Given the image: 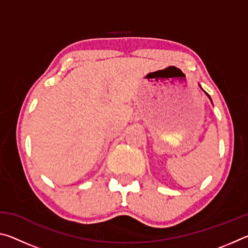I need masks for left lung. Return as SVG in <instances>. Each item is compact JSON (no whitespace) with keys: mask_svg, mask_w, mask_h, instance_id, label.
Returning <instances> with one entry per match:
<instances>
[{"mask_svg":"<svg viewBox=\"0 0 248 248\" xmlns=\"http://www.w3.org/2000/svg\"><path fill=\"white\" fill-rule=\"evenodd\" d=\"M205 94H207V93H205ZM207 96H208V97H209V98H210V96H209V95H208V94H207ZM210 99H211V98H210Z\"/></svg>","mask_w":248,"mask_h":248,"instance_id":"left-lung-1","label":"left lung"}]
</instances>
